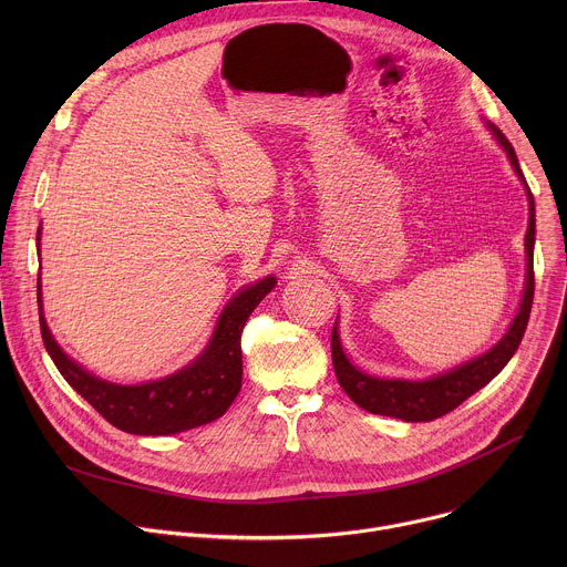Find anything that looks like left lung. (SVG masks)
<instances>
[{"mask_svg": "<svg viewBox=\"0 0 567 567\" xmlns=\"http://www.w3.org/2000/svg\"><path fill=\"white\" fill-rule=\"evenodd\" d=\"M484 125L489 127L498 145L507 152L509 164L525 186L527 204H529V224L525 233V260H527V274H525V289L523 298L518 305V311L514 320L509 322V330L503 334V339L489 348L487 352H482L480 357L464 361L442 374H433L429 379H385V377H374L363 370H359L350 357L343 350L341 337H339V322H334L332 330V363L337 379L341 388L348 392V396L361 406L368 413L374 415H385V417H396L403 422H431L437 420L453 409H457L464 399H468L473 392L487 385L516 354L523 334L527 330V320L532 311V300H534V239H536V208H534V197L532 190L523 177V171L518 166L516 152L507 136L489 121H484Z\"/></svg>", "mask_w": 567, "mask_h": 567, "instance_id": "8db88e82", "label": "left lung"}]
</instances>
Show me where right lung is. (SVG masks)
Masks as SVG:
<instances>
[{
  "mask_svg": "<svg viewBox=\"0 0 567 567\" xmlns=\"http://www.w3.org/2000/svg\"><path fill=\"white\" fill-rule=\"evenodd\" d=\"M42 226L38 228L40 251ZM276 287L267 276L241 287L221 309L206 348L182 370L145 383L123 385L96 377L73 361L53 339L42 307L38 278V309L42 341L64 381L116 429L132 435H175L221 417L241 388V330L251 311Z\"/></svg>",
  "mask_w": 567,
  "mask_h": 567,
  "instance_id": "add662e5",
  "label": "right lung"
}]
</instances>
